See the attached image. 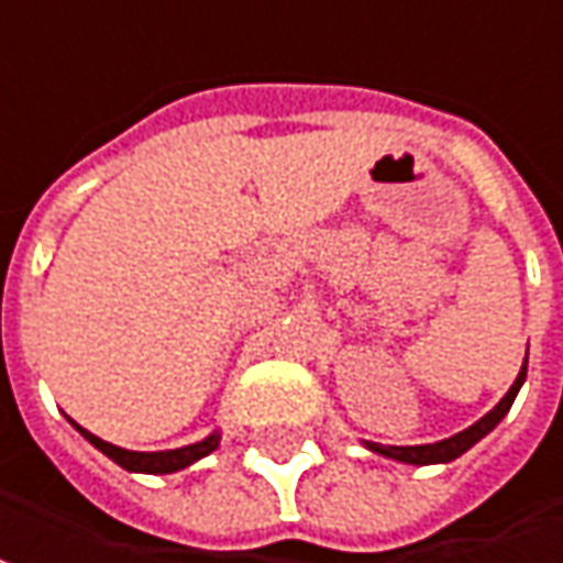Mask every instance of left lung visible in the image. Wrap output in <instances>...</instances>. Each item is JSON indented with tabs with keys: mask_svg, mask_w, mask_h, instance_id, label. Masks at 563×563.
Masks as SVG:
<instances>
[{
	"mask_svg": "<svg viewBox=\"0 0 563 563\" xmlns=\"http://www.w3.org/2000/svg\"><path fill=\"white\" fill-rule=\"evenodd\" d=\"M525 377H527V362H525V367H521L518 379L511 383V389L506 393V398H503V401H499V405H496L490 413H484L482 420L475 422V426L463 429L460 435L444 438V441H435V444H413V448H389V444H367V448H371V451L383 453V456L401 460V463H413V466H429V463H451V460H456L460 453H466L468 448L475 444V441H482V438L487 435L490 429H494L496 422L509 413L511 401H515V395H518V389H521Z\"/></svg>",
	"mask_w": 563,
	"mask_h": 563,
	"instance_id": "8db88e82",
	"label": "left lung"
}]
</instances>
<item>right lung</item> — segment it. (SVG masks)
Returning a JSON list of instances; mask_svg holds the SVG:
<instances>
[{"label":"right lung","mask_w":563,"mask_h":563,"mask_svg":"<svg viewBox=\"0 0 563 563\" xmlns=\"http://www.w3.org/2000/svg\"><path fill=\"white\" fill-rule=\"evenodd\" d=\"M76 426V422H73ZM81 435L88 438L91 444H95L97 451H103L110 456L112 463H119L128 472H150V475H168V472H177V468L192 466L196 460L201 456H208V453L217 448V435L205 438L199 444H189V448H177V451H158V453H137V451H125V448H115L110 441H103V438L91 435V432H85L81 426H76Z\"/></svg>","instance_id":"obj_1"}]
</instances>
